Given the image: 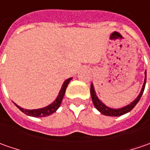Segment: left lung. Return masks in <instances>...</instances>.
Instances as JSON below:
<instances>
[{"instance_id": "8db88e82", "label": "left lung", "mask_w": 150, "mask_h": 150, "mask_svg": "<svg viewBox=\"0 0 150 150\" xmlns=\"http://www.w3.org/2000/svg\"><path fill=\"white\" fill-rule=\"evenodd\" d=\"M145 83H146V72H145V78H144V85H143V88H142L141 92L139 93V95L137 97L135 100L134 101L133 103H131L130 104L127 105V106L124 107V108H118V109H113V108H110L108 107H107L106 105H104L102 102H101L98 97L96 96L95 91H94V88H93V85L91 84V88H90V93H91V97H92V100H93V103L94 104L95 108L103 114L104 115H107V116H121L124 113H127L129 111H131L135 105L138 103V102L139 101V99L141 98V96L144 93V88H145Z\"/></svg>"}]
</instances>
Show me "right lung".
I'll return each instance as SVG.
<instances>
[{"instance_id": "right-lung-1", "label": "right lung", "mask_w": 150, "mask_h": 150, "mask_svg": "<svg viewBox=\"0 0 150 150\" xmlns=\"http://www.w3.org/2000/svg\"><path fill=\"white\" fill-rule=\"evenodd\" d=\"M71 78H68L67 79L66 81L63 83L62 86V88L60 90V93L57 96V99L48 106L45 107V108H39V109H32V110H29V109H24L22 108H21L20 106L16 105V106L22 112H24L26 115H29V116H32V117H47V116H49L51 114H52L53 112H55L57 108L60 107L61 103L62 101V98H63V96L65 94V92H66V88L67 87V85L69 83V82L71 81Z\"/></svg>"}]
</instances>
